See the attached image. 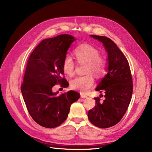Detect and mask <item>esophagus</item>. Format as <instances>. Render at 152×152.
<instances>
[{
  "instance_id": "1",
  "label": "esophagus",
  "mask_w": 152,
  "mask_h": 152,
  "mask_svg": "<svg viewBox=\"0 0 152 152\" xmlns=\"http://www.w3.org/2000/svg\"><path fill=\"white\" fill-rule=\"evenodd\" d=\"M80 97L82 98H87V96L83 94H80Z\"/></svg>"
}]
</instances>
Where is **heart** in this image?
I'll return each instance as SVG.
<instances>
[{
	"label": "heart",
	"instance_id": "heart-1",
	"mask_svg": "<svg viewBox=\"0 0 152 152\" xmlns=\"http://www.w3.org/2000/svg\"><path fill=\"white\" fill-rule=\"evenodd\" d=\"M74 54L77 63L85 65L84 73L86 75L76 77L70 82L71 87L74 90L82 93H86L94 84V77L97 79L103 78L107 73V60L101 56L99 50L89 44H83L77 48ZM75 63L72 57L66 54L62 63V69L64 73L68 76H73L75 72Z\"/></svg>",
	"mask_w": 152,
	"mask_h": 152
}]
</instances>
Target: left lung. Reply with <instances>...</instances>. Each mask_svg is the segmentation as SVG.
I'll return each mask as SVG.
<instances>
[{"label": "left lung", "instance_id": "obj_1", "mask_svg": "<svg viewBox=\"0 0 152 152\" xmlns=\"http://www.w3.org/2000/svg\"><path fill=\"white\" fill-rule=\"evenodd\" d=\"M91 36L102 42L108 52V72L96 88L104 95L94 98L95 107L87 116L93 125L105 129L116 125L126 113L132 98V78L127 59L117 45L107 37Z\"/></svg>", "mask_w": 152, "mask_h": 152}]
</instances>
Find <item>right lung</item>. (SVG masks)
Masks as SVG:
<instances>
[{"instance_id": "obj_1", "label": "right lung", "mask_w": 152, "mask_h": 152, "mask_svg": "<svg viewBox=\"0 0 152 152\" xmlns=\"http://www.w3.org/2000/svg\"><path fill=\"white\" fill-rule=\"evenodd\" d=\"M75 39L68 34L44 39L30 54L21 86L23 98L34 121L40 126L54 128L65 121L70 106L80 94L69 91L57 95L53 93L55 85L66 87L63 76V60L68 49Z\"/></svg>"}]
</instances>
